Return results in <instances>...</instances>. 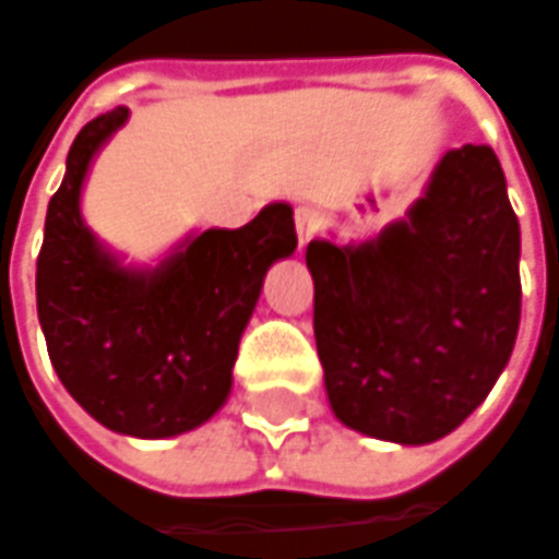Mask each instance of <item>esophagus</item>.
I'll return each mask as SVG.
<instances>
[{
	"label": "esophagus",
	"instance_id": "obj_1",
	"mask_svg": "<svg viewBox=\"0 0 559 559\" xmlns=\"http://www.w3.org/2000/svg\"><path fill=\"white\" fill-rule=\"evenodd\" d=\"M294 222H297L299 250H302V247H306V243L312 241V238L318 235V228H321V213H318L316 206H297Z\"/></svg>",
	"mask_w": 559,
	"mask_h": 559
}]
</instances>
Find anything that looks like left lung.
Instances as JSON below:
<instances>
[{
    "label": "left lung",
    "instance_id": "1",
    "mask_svg": "<svg viewBox=\"0 0 559 559\" xmlns=\"http://www.w3.org/2000/svg\"><path fill=\"white\" fill-rule=\"evenodd\" d=\"M331 408L358 433L424 445L461 427L520 328V222L489 145L452 147L374 241H309Z\"/></svg>",
    "mask_w": 559,
    "mask_h": 559
}]
</instances>
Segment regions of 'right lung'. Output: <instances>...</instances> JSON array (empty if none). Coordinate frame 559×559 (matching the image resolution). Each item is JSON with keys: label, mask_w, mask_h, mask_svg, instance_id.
<instances>
[{"label": "right lung", "mask_w": 559, "mask_h": 559, "mask_svg": "<svg viewBox=\"0 0 559 559\" xmlns=\"http://www.w3.org/2000/svg\"><path fill=\"white\" fill-rule=\"evenodd\" d=\"M117 107L80 129L36 257V309L55 371L107 430L164 439L201 427L231 390L243 328L269 265L297 250L294 210L210 228L157 272H126L80 216L92 154L126 123Z\"/></svg>", "instance_id": "add662e5"}]
</instances>
